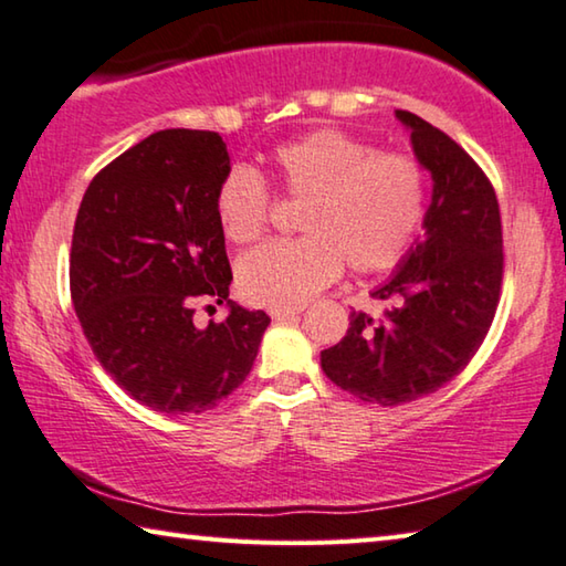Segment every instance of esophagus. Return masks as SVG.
I'll use <instances>...</instances> for the list:
<instances>
[{
	"instance_id": "esophagus-1",
	"label": "esophagus",
	"mask_w": 566,
	"mask_h": 566,
	"mask_svg": "<svg viewBox=\"0 0 566 566\" xmlns=\"http://www.w3.org/2000/svg\"><path fill=\"white\" fill-rule=\"evenodd\" d=\"M302 312V306H292V310H270V317L282 322V319H290V317H296V314Z\"/></svg>"
}]
</instances>
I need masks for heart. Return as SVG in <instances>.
I'll return each instance as SVG.
<instances>
[{
  "label": "heart",
  "instance_id": "heart-1",
  "mask_svg": "<svg viewBox=\"0 0 566 566\" xmlns=\"http://www.w3.org/2000/svg\"><path fill=\"white\" fill-rule=\"evenodd\" d=\"M276 187L304 202L306 237L249 252L237 266L239 294L249 304L292 310L310 302L342 274L344 260L359 274L395 266L421 227L427 171L415 155L381 151L337 129H319L272 151ZM274 209L260 171L227 169L214 195L222 234L234 244L262 239Z\"/></svg>",
  "mask_w": 566,
  "mask_h": 566
}]
</instances>
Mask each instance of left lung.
Instances as JSON below:
<instances>
[{
    "label": "left lung",
    "mask_w": 566,
    "mask_h": 566,
    "mask_svg": "<svg viewBox=\"0 0 566 566\" xmlns=\"http://www.w3.org/2000/svg\"><path fill=\"white\" fill-rule=\"evenodd\" d=\"M397 117L434 179L424 237L371 294L391 302L385 317L352 312L342 342L322 352L334 385L381 407L432 395L472 361L492 327L504 276L502 217L490 177L442 129L405 109Z\"/></svg>",
    "instance_id": "1"
}]
</instances>
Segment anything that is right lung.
<instances>
[{
    "label": "right lung",
    "mask_w": 566,
    "mask_h": 566,
    "mask_svg": "<svg viewBox=\"0 0 566 566\" xmlns=\"http://www.w3.org/2000/svg\"><path fill=\"white\" fill-rule=\"evenodd\" d=\"M229 169L217 132L161 129L97 171L76 212L70 290L94 357L132 399L202 415L242 385L270 317L229 300L232 266L214 214ZM227 301L193 327V300Z\"/></svg>",
    "instance_id": "right-lung-1"
}]
</instances>
